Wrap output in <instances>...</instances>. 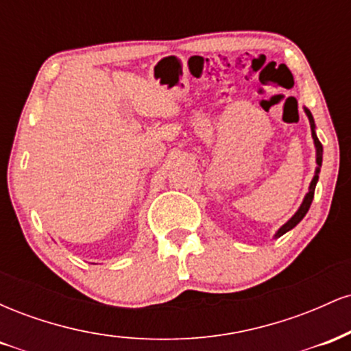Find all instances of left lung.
Here are the masks:
<instances>
[{
    "instance_id": "left-lung-1",
    "label": "left lung",
    "mask_w": 351,
    "mask_h": 351,
    "mask_svg": "<svg viewBox=\"0 0 351 351\" xmlns=\"http://www.w3.org/2000/svg\"><path fill=\"white\" fill-rule=\"evenodd\" d=\"M305 114H307L308 122H310V127H312V138H313V143H315V150H317V170H315V176H313V180L310 181L308 193H307V195H305L304 201H302L300 208L297 209L295 215H293V216L291 217V219H289L287 223H285L284 226H282V228L279 229V231L276 232V236H274V237H276V239H277V237H280L282 234H285V232H287V231H291V229L295 228L297 224H299L300 221L304 219V216L307 215L310 204H312V199H313V193H315V186H317V181H318V173H320L322 156H324V147H322L320 140L317 138V134H315V122H313L312 114H310V110H307V108H305Z\"/></svg>"
}]
</instances>
